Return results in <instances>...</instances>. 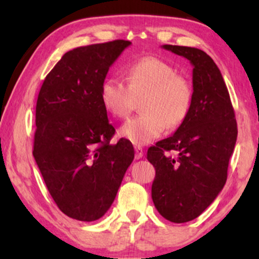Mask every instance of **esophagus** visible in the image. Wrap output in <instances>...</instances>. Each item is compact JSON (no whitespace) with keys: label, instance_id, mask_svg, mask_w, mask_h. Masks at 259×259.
Wrapping results in <instances>:
<instances>
[{"label":"esophagus","instance_id":"obj_1","mask_svg":"<svg viewBox=\"0 0 259 259\" xmlns=\"http://www.w3.org/2000/svg\"><path fill=\"white\" fill-rule=\"evenodd\" d=\"M142 157H144V150H142V147L135 146V158L140 159Z\"/></svg>","mask_w":259,"mask_h":259}]
</instances>
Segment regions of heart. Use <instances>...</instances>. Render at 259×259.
<instances>
[{
	"mask_svg": "<svg viewBox=\"0 0 259 259\" xmlns=\"http://www.w3.org/2000/svg\"><path fill=\"white\" fill-rule=\"evenodd\" d=\"M125 85L106 78L100 86V101L112 117L123 119L140 100L141 115L127 120L119 135L134 145H146L165 129L175 130L187 119L194 105L191 81L177 74L170 64L157 57H144L126 65Z\"/></svg>",
	"mask_w": 259,
	"mask_h": 259,
	"instance_id": "heart-1",
	"label": "heart"
}]
</instances>
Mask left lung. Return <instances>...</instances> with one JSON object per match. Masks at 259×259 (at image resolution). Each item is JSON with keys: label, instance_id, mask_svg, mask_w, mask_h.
Wrapping results in <instances>:
<instances>
[{"label": "left lung", "instance_id": "obj_1", "mask_svg": "<svg viewBox=\"0 0 259 259\" xmlns=\"http://www.w3.org/2000/svg\"><path fill=\"white\" fill-rule=\"evenodd\" d=\"M192 64V109L173 135L147 151L156 169L152 200L169 222L197 218L225 185L229 159L237 138L236 118L221 70L195 47L163 45Z\"/></svg>", "mask_w": 259, "mask_h": 259}]
</instances>
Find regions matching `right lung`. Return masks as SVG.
Segmentation results:
<instances>
[{"instance_id": "add662e5", "label": "right lung", "mask_w": 259, "mask_h": 259, "mask_svg": "<svg viewBox=\"0 0 259 259\" xmlns=\"http://www.w3.org/2000/svg\"><path fill=\"white\" fill-rule=\"evenodd\" d=\"M130 41L114 40L64 53L47 74L36 102L34 158L53 201L65 215L94 222L112 206L134 159L100 101L109 67Z\"/></svg>"}]
</instances>
